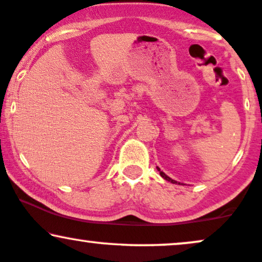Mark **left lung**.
Here are the masks:
<instances>
[{
  "label": "left lung",
  "instance_id": "obj_1",
  "mask_svg": "<svg viewBox=\"0 0 262 262\" xmlns=\"http://www.w3.org/2000/svg\"><path fill=\"white\" fill-rule=\"evenodd\" d=\"M157 169H158V171H159V172H160V176H161V177H163V179H164V180L169 181V182H171V183H177L175 180L170 179V177H169V176H167V175H165V173H164V172H163V171H161V170L159 169V167H157Z\"/></svg>",
  "mask_w": 262,
  "mask_h": 262
}]
</instances>
